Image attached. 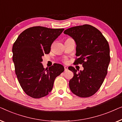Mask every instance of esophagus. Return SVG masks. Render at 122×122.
<instances>
[{"label": "esophagus", "instance_id": "1", "mask_svg": "<svg viewBox=\"0 0 122 122\" xmlns=\"http://www.w3.org/2000/svg\"><path fill=\"white\" fill-rule=\"evenodd\" d=\"M64 68H65V71H67V70H68V67L65 66H64Z\"/></svg>", "mask_w": 122, "mask_h": 122}]
</instances>
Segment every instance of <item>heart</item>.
Instances as JSON below:
<instances>
[{"mask_svg":"<svg viewBox=\"0 0 122 122\" xmlns=\"http://www.w3.org/2000/svg\"><path fill=\"white\" fill-rule=\"evenodd\" d=\"M63 62H64L65 63H66L67 62V60L66 59H65V60H64V61H63Z\"/></svg>","mask_w":122,"mask_h":122,"instance_id":"obj_1","label":"heart"}]
</instances>
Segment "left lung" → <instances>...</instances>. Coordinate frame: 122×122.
<instances>
[{"mask_svg": "<svg viewBox=\"0 0 122 122\" xmlns=\"http://www.w3.org/2000/svg\"><path fill=\"white\" fill-rule=\"evenodd\" d=\"M64 34L74 39L76 43L75 65L81 64L83 71L73 72L69 81L71 92L80 97H89L98 91L107 74L110 62V50L107 40L100 31L92 25L85 24L70 27Z\"/></svg>", "mask_w": 122, "mask_h": 122, "instance_id": "8db88e82", "label": "left lung"}]
</instances>
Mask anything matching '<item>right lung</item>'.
Listing matches in <instances>:
<instances>
[{
	"instance_id": "add662e5",
	"label": "right lung",
	"mask_w": 122,
	"mask_h": 122,
	"mask_svg": "<svg viewBox=\"0 0 122 122\" xmlns=\"http://www.w3.org/2000/svg\"><path fill=\"white\" fill-rule=\"evenodd\" d=\"M64 29L33 26L25 30L13 44V61L18 81L25 93L34 98L47 96L56 77L64 71L55 63L45 69L42 57L49 54L51 46Z\"/></svg>"
}]
</instances>
